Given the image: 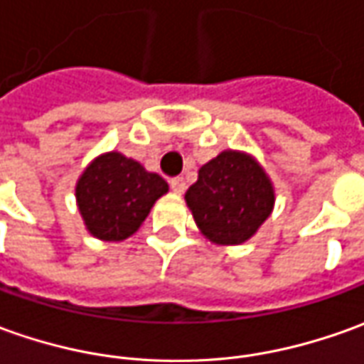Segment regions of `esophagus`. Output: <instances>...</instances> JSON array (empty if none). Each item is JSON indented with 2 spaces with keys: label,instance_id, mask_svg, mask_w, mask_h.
<instances>
[{
  "label": "esophagus",
  "instance_id": "esophagus-1",
  "mask_svg": "<svg viewBox=\"0 0 364 364\" xmlns=\"http://www.w3.org/2000/svg\"><path fill=\"white\" fill-rule=\"evenodd\" d=\"M169 183H171L173 191L179 193V195H181V193H185V189H187V183H185V179H183V177H173Z\"/></svg>",
  "mask_w": 364,
  "mask_h": 364
}]
</instances>
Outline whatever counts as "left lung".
Wrapping results in <instances>:
<instances>
[{"mask_svg": "<svg viewBox=\"0 0 364 364\" xmlns=\"http://www.w3.org/2000/svg\"><path fill=\"white\" fill-rule=\"evenodd\" d=\"M185 201L211 243L241 245L269 219L275 189L255 157L227 149L199 169Z\"/></svg>", "mask_w": 364, "mask_h": 364, "instance_id": "8db88e82", "label": "left lung"}]
</instances>
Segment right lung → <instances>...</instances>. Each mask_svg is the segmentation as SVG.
Segmentation results:
<instances>
[{"instance_id":"obj_1","label":"right lung","mask_w":364,"mask_h":364,"mask_svg":"<svg viewBox=\"0 0 364 364\" xmlns=\"http://www.w3.org/2000/svg\"><path fill=\"white\" fill-rule=\"evenodd\" d=\"M167 191L169 185L161 175L149 173L119 151H109L81 173L75 199L89 233L101 241H123L139 229Z\"/></svg>"}]
</instances>
